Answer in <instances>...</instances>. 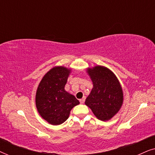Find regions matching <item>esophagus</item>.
<instances>
[{"instance_id": "esophagus-1", "label": "esophagus", "mask_w": 155, "mask_h": 155, "mask_svg": "<svg viewBox=\"0 0 155 155\" xmlns=\"http://www.w3.org/2000/svg\"><path fill=\"white\" fill-rule=\"evenodd\" d=\"M84 100H85V97H83V98H82V99H80V103H81V104H84Z\"/></svg>"}]
</instances>
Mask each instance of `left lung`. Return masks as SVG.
Listing matches in <instances>:
<instances>
[{
  "label": "left lung",
  "mask_w": 155,
  "mask_h": 155,
  "mask_svg": "<svg viewBox=\"0 0 155 155\" xmlns=\"http://www.w3.org/2000/svg\"><path fill=\"white\" fill-rule=\"evenodd\" d=\"M86 72L93 87L84 104L98 119L103 121L111 119L124 103V92L119 80L111 70L103 65L87 68Z\"/></svg>",
  "instance_id": "8db88e82"
}]
</instances>
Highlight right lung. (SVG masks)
<instances>
[{"label":"right lung","instance_id":"1","mask_svg":"<svg viewBox=\"0 0 155 155\" xmlns=\"http://www.w3.org/2000/svg\"><path fill=\"white\" fill-rule=\"evenodd\" d=\"M72 68L54 66L42 78L38 85L35 104L38 113L48 124H62L70 116L72 109L80 104L74 95L65 90Z\"/></svg>","mask_w":155,"mask_h":155}]
</instances>
